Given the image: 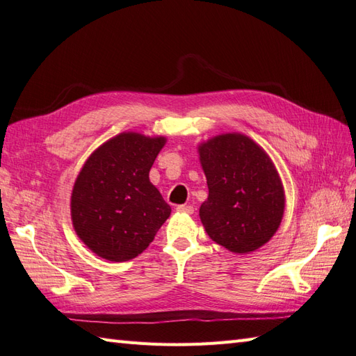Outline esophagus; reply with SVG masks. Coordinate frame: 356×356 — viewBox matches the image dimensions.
<instances>
[{
	"mask_svg": "<svg viewBox=\"0 0 356 356\" xmlns=\"http://www.w3.org/2000/svg\"><path fill=\"white\" fill-rule=\"evenodd\" d=\"M176 211L181 212V213H194V207L189 204H180L176 207Z\"/></svg>",
	"mask_w": 356,
	"mask_h": 356,
	"instance_id": "esophagus-1",
	"label": "esophagus"
}]
</instances>
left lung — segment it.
Wrapping results in <instances>:
<instances>
[{"instance_id":"obj_1","label":"left lung","mask_w":356,"mask_h":356,"mask_svg":"<svg viewBox=\"0 0 356 356\" xmlns=\"http://www.w3.org/2000/svg\"><path fill=\"white\" fill-rule=\"evenodd\" d=\"M209 197L200 218L209 238L232 252L265 245L284 213V191L268 154L241 134L215 136L200 145Z\"/></svg>"}]
</instances>
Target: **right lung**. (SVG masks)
Wrapping results in <instances>:
<instances>
[{
	"label": "right lung",
	"instance_id": "right-lung-1",
	"mask_svg": "<svg viewBox=\"0 0 356 356\" xmlns=\"http://www.w3.org/2000/svg\"><path fill=\"white\" fill-rule=\"evenodd\" d=\"M165 138L127 132L91 154L72 193L76 234L99 257L127 261L141 254L171 207L149 180Z\"/></svg>",
	"mask_w": 356,
	"mask_h": 356
}]
</instances>
